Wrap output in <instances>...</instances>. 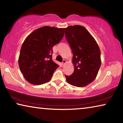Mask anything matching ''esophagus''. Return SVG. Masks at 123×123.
I'll use <instances>...</instances> for the list:
<instances>
[{
  "instance_id": "esophagus-1",
  "label": "esophagus",
  "mask_w": 123,
  "mask_h": 123,
  "mask_svg": "<svg viewBox=\"0 0 123 123\" xmlns=\"http://www.w3.org/2000/svg\"><path fill=\"white\" fill-rule=\"evenodd\" d=\"M66 63H67L66 60H63V61H62V64H66Z\"/></svg>"
}]
</instances>
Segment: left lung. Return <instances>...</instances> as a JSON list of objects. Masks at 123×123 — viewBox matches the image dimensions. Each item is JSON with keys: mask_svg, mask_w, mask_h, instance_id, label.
I'll return each instance as SVG.
<instances>
[{"mask_svg": "<svg viewBox=\"0 0 123 123\" xmlns=\"http://www.w3.org/2000/svg\"><path fill=\"white\" fill-rule=\"evenodd\" d=\"M67 40L73 52V73L65 76L72 86H86L95 80L101 66L100 50L91 34L81 25L64 28Z\"/></svg>", "mask_w": 123, "mask_h": 123, "instance_id": "1", "label": "left lung"}]
</instances>
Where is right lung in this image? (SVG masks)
Masks as SVG:
<instances>
[{"mask_svg":"<svg viewBox=\"0 0 123 123\" xmlns=\"http://www.w3.org/2000/svg\"><path fill=\"white\" fill-rule=\"evenodd\" d=\"M64 36V29L44 26L34 30L25 39L18 64L24 78L32 85L49 82L59 65L52 60L53 47Z\"/></svg>","mask_w":123,"mask_h":123,"instance_id":"add662e5","label":"right lung"}]
</instances>
